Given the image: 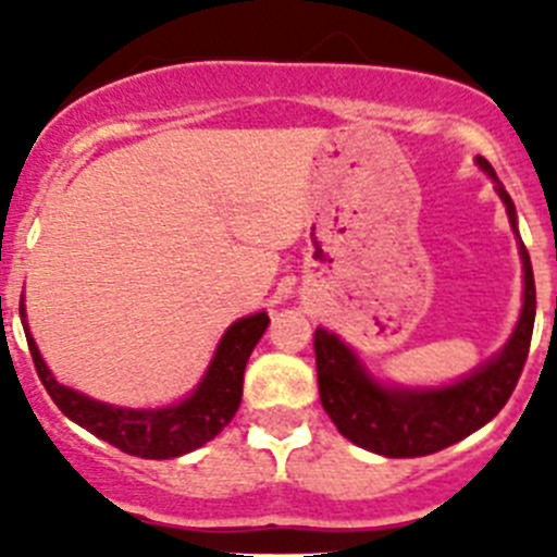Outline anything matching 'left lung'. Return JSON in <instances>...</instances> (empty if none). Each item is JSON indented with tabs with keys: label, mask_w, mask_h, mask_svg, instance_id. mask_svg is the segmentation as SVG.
I'll list each match as a JSON object with an SVG mask.
<instances>
[{
	"label": "left lung",
	"mask_w": 557,
	"mask_h": 557,
	"mask_svg": "<svg viewBox=\"0 0 557 557\" xmlns=\"http://www.w3.org/2000/svg\"><path fill=\"white\" fill-rule=\"evenodd\" d=\"M476 164L496 181V191L516 231V206L496 178L494 166L485 159H476ZM519 253L524 264V304L508 346L455 385L416 391L382 385L337 334L314 329L321 405L339 435L376 455L424 457L469 437L508 405L521 368L528 362L535 321L533 264L524 243H519Z\"/></svg>",
	"instance_id": "obj_1"
}]
</instances>
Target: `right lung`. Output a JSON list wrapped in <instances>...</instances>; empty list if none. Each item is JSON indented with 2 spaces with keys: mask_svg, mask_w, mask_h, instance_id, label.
Listing matches in <instances>:
<instances>
[{
  "mask_svg": "<svg viewBox=\"0 0 557 557\" xmlns=\"http://www.w3.org/2000/svg\"><path fill=\"white\" fill-rule=\"evenodd\" d=\"M18 314H22V326L27 334V346L33 354V362H36L38 379L58 405V410L106 444L116 446L125 455L147 457V460H170V457L200 449L203 444H209L211 437L220 435L223 426H228V421L239 410V401H243V376L248 357L270 323L268 314L256 312L228 326V332L220 339L218 351H214L209 371L200 379L195 393H189L184 401L172 407H159V410H127V407L102 405L97 398H88L72 387L61 385L49 373L36 339L29 334L24 304L18 307Z\"/></svg>",
  "mask_w": 557,
  "mask_h": 557,
  "instance_id": "1",
  "label": "right lung"
}]
</instances>
